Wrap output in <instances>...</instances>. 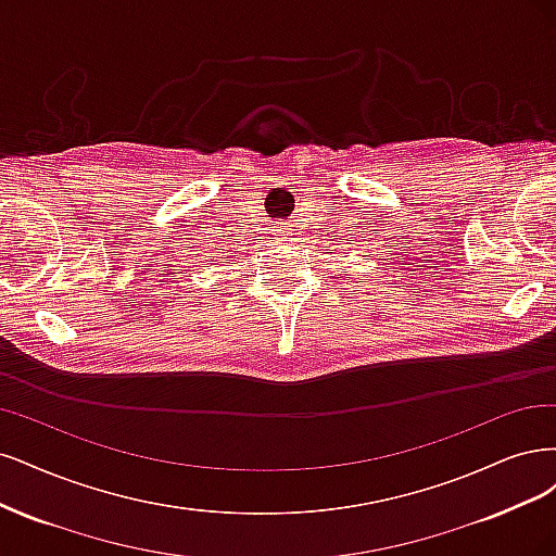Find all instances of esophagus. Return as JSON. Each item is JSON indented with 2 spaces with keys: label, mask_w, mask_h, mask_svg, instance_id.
Wrapping results in <instances>:
<instances>
[{
  "label": "esophagus",
  "mask_w": 556,
  "mask_h": 556,
  "mask_svg": "<svg viewBox=\"0 0 556 556\" xmlns=\"http://www.w3.org/2000/svg\"><path fill=\"white\" fill-rule=\"evenodd\" d=\"M289 230H291L289 226H283V228H281V232H289Z\"/></svg>",
  "instance_id": "esophagus-1"
}]
</instances>
